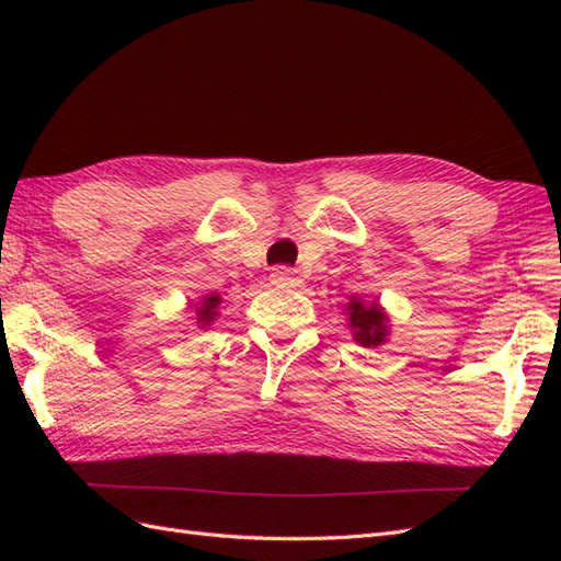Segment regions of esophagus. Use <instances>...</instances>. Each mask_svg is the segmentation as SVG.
<instances>
[{
  "instance_id": "34e87169",
  "label": "esophagus",
  "mask_w": 561,
  "mask_h": 561,
  "mask_svg": "<svg viewBox=\"0 0 561 561\" xmlns=\"http://www.w3.org/2000/svg\"><path fill=\"white\" fill-rule=\"evenodd\" d=\"M270 277H272V284L277 286H298V282H301L291 267H275Z\"/></svg>"
}]
</instances>
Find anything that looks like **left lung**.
<instances>
[{
  "label": "left lung",
  "mask_w": 561,
  "mask_h": 561,
  "mask_svg": "<svg viewBox=\"0 0 561 561\" xmlns=\"http://www.w3.org/2000/svg\"><path fill=\"white\" fill-rule=\"evenodd\" d=\"M346 318L356 344L377 348L389 340L392 328H389V316L380 301H363L358 296H351L346 304Z\"/></svg>",
  "instance_id": "1"
}]
</instances>
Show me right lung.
<instances>
[{"label": "right lung", "mask_w": 561, "mask_h": 561, "mask_svg": "<svg viewBox=\"0 0 561 561\" xmlns=\"http://www.w3.org/2000/svg\"><path fill=\"white\" fill-rule=\"evenodd\" d=\"M219 304H221V296L217 291H210L207 296L198 298V304L188 306V308H193V316H195V324H198V330H207L217 320Z\"/></svg>", "instance_id": "right-lung-1"}]
</instances>
